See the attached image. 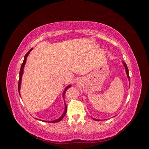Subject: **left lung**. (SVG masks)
Listing matches in <instances>:
<instances>
[{
	"label": "left lung",
	"mask_w": 149,
	"mask_h": 149,
	"mask_svg": "<svg viewBox=\"0 0 149 149\" xmlns=\"http://www.w3.org/2000/svg\"><path fill=\"white\" fill-rule=\"evenodd\" d=\"M123 64H124V67H125V71H126V73H127V77L129 78V70H128V68H127V65H126V63H124V61H123ZM94 120H97V119H93Z\"/></svg>",
	"instance_id": "8db88e82"
}]
</instances>
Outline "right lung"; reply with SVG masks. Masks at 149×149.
I'll list each match as a JSON object with an SVG mask.
<instances>
[{
  "label": "right lung",
  "mask_w": 149,
  "mask_h": 149,
  "mask_svg": "<svg viewBox=\"0 0 149 149\" xmlns=\"http://www.w3.org/2000/svg\"><path fill=\"white\" fill-rule=\"evenodd\" d=\"M33 48H31L30 50L26 53V55H25V56H24V61H23V63H22V66H21V68H20V77H19V84H18V89H19V94H20V84H21V80H22V74H23V73H24V66H25V63H26V58H27V56H28V55H29V54L30 53V51L31 50V49H32ZM71 87V86L70 85H69V86H68L66 88V89H65V90L64 91V92H63V96H64V94H65V93H66V90L68 89L69 88H70ZM66 112H67V106H65V111H64V112H63V115L60 117V118H59V119H56V120H53V121H49L48 123H58V122H59V121H60L61 120H62L64 118V117H65V116L66 115ZM45 122H47L48 123V121H45Z\"/></svg>",
  "instance_id": "add662e5"
}]
</instances>
